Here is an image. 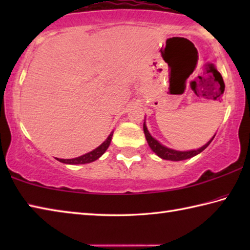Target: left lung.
I'll return each mask as SVG.
<instances>
[{
  "label": "left lung",
  "instance_id": "left-lung-1",
  "mask_svg": "<svg viewBox=\"0 0 250 250\" xmlns=\"http://www.w3.org/2000/svg\"><path fill=\"white\" fill-rule=\"evenodd\" d=\"M143 131H145L146 139L147 143H149V146L151 147V150L153 151L156 155L160 156L161 159L170 160V161H182V160L193 158V156H195L198 153H201L202 151H204L206 147L209 146V143L213 141V139L215 137V135H214V137L211 138L205 146H203L202 147H200V149H197V150L176 151V150H173V149H168V147L164 146L163 145H161V143L158 140H155V139L150 134L149 131H147L146 122L143 124Z\"/></svg>",
  "mask_w": 250,
  "mask_h": 250
}]
</instances>
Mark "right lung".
I'll list each match as a JSON object with an SVG mask.
<instances>
[{
  "mask_svg": "<svg viewBox=\"0 0 250 250\" xmlns=\"http://www.w3.org/2000/svg\"><path fill=\"white\" fill-rule=\"evenodd\" d=\"M113 132L109 134V137L107 138L103 145H100L98 147H96L95 150H92L89 153H86L82 156H78V158L75 159H57L59 162L62 163H66V164H86V163H90L94 162L97 159H99L101 155H103L105 150L108 149V146H110V142H111V138H112Z\"/></svg>",
  "mask_w": 250,
  "mask_h": 250,
  "instance_id": "1",
  "label": "right lung"
}]
</instances>
